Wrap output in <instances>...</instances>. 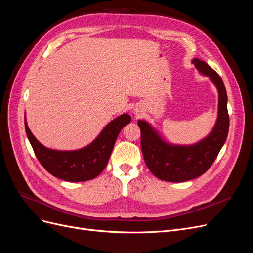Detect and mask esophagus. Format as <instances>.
<instances>
[{
	"label": "esophagus",
	"instance_id": "esophagus-1",
	"mask_svg": "<svg viewBox=\"0 0 253 253\" xmlns=\"http://www.w3.org/2000/svg\"><path fill=\"white\" fill-rule=\"evenodd\" d=\"M133 113L136 115V116H139V115L141 114V110L138 109V106H136V108L133 110Z\"/></svg>",
	"mask_w": 253,
	"mask_h": 253
}]
</instances>
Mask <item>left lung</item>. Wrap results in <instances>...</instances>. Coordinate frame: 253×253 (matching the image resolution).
<instances>
[{
    "mask_svg": "<svg viewBox=\"0 0 253 253\" xmlns=\"http://www.w3.org/2000/svg\"><path fill=\"white\" fill-rule=\"evenodd\" d=\"M192 63L198 73L209 77L218 93L217 118L211 132L193 144H174L167 141L150 122L138 120L145 165L153 175L165 181H187L206 173L217 157L228 136V98L224 82L205 61L194 58Z\"/></svg>",
    "mask_w": 253,
    "mask_h": 253,
    "instance_id": "left-lung-1",
    "label": "left lung"
}]
</instances>
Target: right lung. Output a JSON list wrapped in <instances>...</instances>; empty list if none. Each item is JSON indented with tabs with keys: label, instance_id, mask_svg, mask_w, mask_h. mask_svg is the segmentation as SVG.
Wrapping results in <instances>:
<instances>
[{
	"label": "right lung",
	"instance_id": "obj_1",
	"mask_svg": "<svg viewBox=\"0 0 253 253\" xmlns=\"http://www.w3.org/2000/svg\"><path fill=\"white\" fill-rule=\"evenodd\" d=\"M131 122L127 113L113 119L89 144L78 150L62 151L45 147L30 131L25 116V131L37 158L52 176L79 182L94 179L108 165L115 141L124 126Z\"/></svg>",
	"mask_w": 253,
	"mask_h": 253
}]
</instances>
